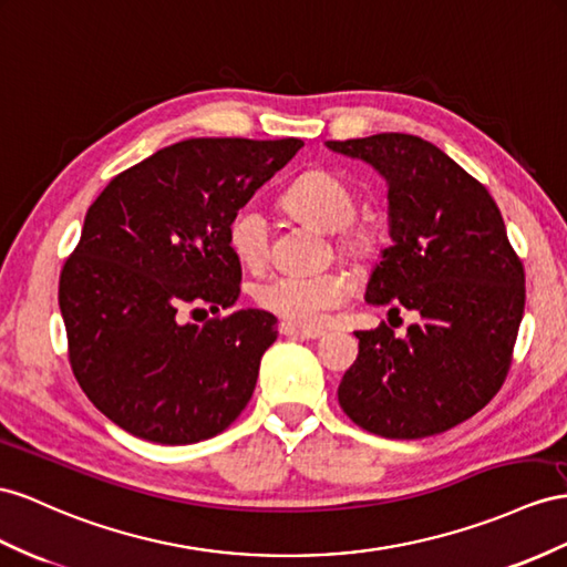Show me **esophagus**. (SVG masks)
<instances>
[{
	"mask_svg": "<svg viewBox=\"0 0 567 567\" xmlns=\"http://www.w3.org/2000/svg\"><path fill=\"white\" fill-rule=\"evenodd\" d=\"M280 332L285 338H301V340H313L326 336V330L321 328H301L295 323H280Z\"/></svg>",
	"mask_w": 567,
	"mask_h": 567,
	"instance_id": "1",
	"label": "esophagus"
}]
</instances>
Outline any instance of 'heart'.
<instances>
[{"instance_id": "obj_1", "label": "heart", "mask_w": 567, "mask_h": 567, "mask_svg": "<svg viewBox=\"0 0 567 567\" xmlns=\"http://www.w3.org/2000/svg\"><path fill=\"white\" fill-rule=\"evenodd\" d=\"M282 208L323 231H332V244L342 258L364 260L373 254L379 235L371 223L354 220L357 196L344 179L328 169H309L282 192ZM227 244L241 266L260 268L270 249V225L264 210L239 208L227 225ZM350 295V280L342 272L275 275L254 289L260 309L285 318L287 323L313 328L330 309Z\"/></svg>"}]
</instances>
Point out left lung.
Returning <instances> with one entry per match:
<instances>
[{"instance_id":"left-lung-1","label":"left lung","mask_w":567,"mask_h":567,"mask_svg":"<svg viewBox=\"0 0 567 567\" xmlns=\"http://www.w3.org/2000/svg\"><path fill=\"white\" fill-rule=\"evenodd\" d=\"M388 182L390 237L369 303L419 321L359 330V354L338 400L383 439H426L462 424L498 393L525 313V268L486 186L433 143L410 134L328 141Z\"/></svg>"}]
</instances>
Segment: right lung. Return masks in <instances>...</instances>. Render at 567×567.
<instances>
[{
	"instance_id": "add662e5",
	"label": "right lung",
	"mask_w": 567,
	"mask_h": 567,
	"mask_svg": "<svg viewBox=\"0 0 567 567\" xmlns=\"http://www.w3.org/2000/svg\"><path fill=\"white\" fill-rule=\"evenodd\" d=\"M299 138H188L117 174L85 213L60 278L69 361L83 393L136 439L186 445L249 404L278 318L235 307L227 225L301 148Z\"/></svg>"
}]
</instances>
